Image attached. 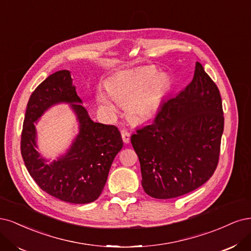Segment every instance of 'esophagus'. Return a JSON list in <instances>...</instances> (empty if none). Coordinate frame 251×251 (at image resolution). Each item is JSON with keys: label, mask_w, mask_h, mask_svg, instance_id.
I'll return each instance as SVG.
<instances>
[{"label": "esophagus", "mask_w": 251, "mask_h": 251, "mask_svg": "<svg viewBox=\"0 0 251 251\" xmlns=\"http://www.w3.org/2000/svg\"><path fill=\"white\" fill-rule=\"evenodd\" d=\"M122 140L125 144H128L129 142H130V133L126 130H123L122 131Z\"/></svg>", "instance_id": "esophagus-1"}]
</instances>
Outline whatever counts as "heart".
<instances>
[{
	"label": "heart",
	"instance_id": "1",
	"mask_svg": "<svg viewBox=\"0 0 251 251\" xmlns=\"http://www.w3.org/2000/svg\"><path fill=\"white\" fill-rule=\"evenodd\" d=\"M168 85L167 76L157 75L154 68H141L110 77L106 83L108 93L99 90L96 99L109 112L117 110L116 101L126 104L128 119L143 123L156 116Z\"/></svg>",
	"mask_w": 251,
	"mask_h": 251
}]
</instances>
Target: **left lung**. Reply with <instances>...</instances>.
I'll use <instances>...</instances> for the list:
<instances>
[{"mask_svg":"<svg viewBox=\"0 0 251 251\" xmlns=\"http://www.w3.org/2000/svg\"><path fill=\"white\" fill-rule=\"evenodd\" d=\"M223 128L220 92L196 62L192 82L131 135L144 191L153 198L170 199L205 183L219 161Z\"/></svg>","mask_w":251,"mask_h":251,"instance_id":"left-lung-1","label":"left lung"}]
</instances>
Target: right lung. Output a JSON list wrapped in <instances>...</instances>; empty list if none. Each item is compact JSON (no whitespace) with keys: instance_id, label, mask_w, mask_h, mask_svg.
Here are the masks:
<instances>
[{"instance_id":"obj_1","label":"right lung","mask_w":251,"mask_h":251,"mask_svg":"<svg viewBox=\"0 0 251 251\" xmlns=\"http://www.w3.org/2000/svg\"><path fill=\"white\" fill-rule=\"evenodd\" d=\"M58 102L71 104L79 122V133L66 155L48 164L36 151L34 122ZM80 103L82 101L73 85L70 71H58L44 80L27 104L21 153L29 174L40 189L62 201L84 204L101 195L123 141L116 126L94 122Z\"/></svg>"}]
</instances>
